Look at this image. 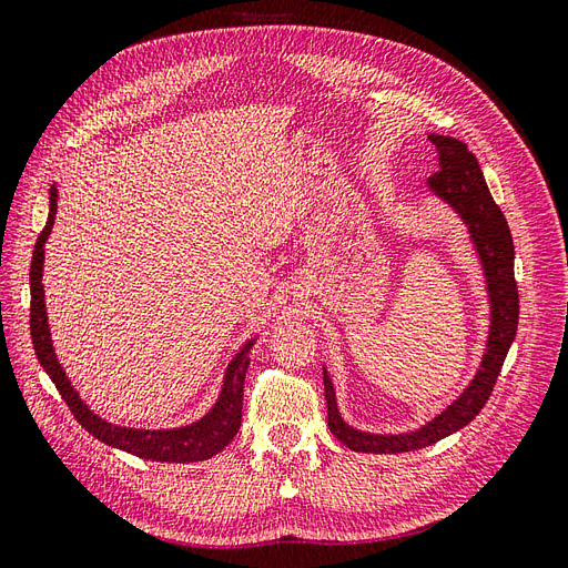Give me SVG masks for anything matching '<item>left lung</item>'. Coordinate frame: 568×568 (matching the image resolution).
Instances as JSON below:
<instances>
[{
  "label": "left lung",
  "instance_id": "8db88e82",
  "mask_svg": "<svg viewBox=\"0 0 568 568\" xmlns=\"http://www.w3.org/2000/svg\"><path fill=\"white\" fill-rule=\"evenodd\" d=\"M432 144L438 151V170L428 178V189L450 203L453 209L469 227L471 242L484 265L488 298H490V329L486 353L480 357V369L464 388L459 398L445 407L438 417L426 422L417 432L409 434H367L343 422L334 384L324 367V398H326V419H329L332 434L348 445L355 453H409L434 445L440 438L450 436L459 428L467 426L484 405L488 403L495 388L497 376L505 365L507 351L517 336L519 326V291L514 280V242L509 234V225L488 192V184L480 173L478 161L467 144L455 140V136L428 134Z\"/></svg>",
  "mask_w": 568,
  "mask_h": 568
}]
</instances>
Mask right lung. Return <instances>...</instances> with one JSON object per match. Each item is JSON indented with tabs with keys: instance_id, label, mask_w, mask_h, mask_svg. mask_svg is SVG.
<instances>
[{
	"instance_id": "add662e5",
	"label": "right lung",
	"mask_w": 568,
	"mask_h": 568,
	"mask_svg": "<svg viewBox=\"0 0 568 568\" xmlns=\"http://www.w3.org/2000/svg\"><path fill=\"white\" fill-rule=\"evenodd\" d=\"M57 186L49 189V217L47 225L38 236L36 251H32L30 263V336L32 346H36V355L40 359L42 369L49 374V379L57 384V390L65 405L71 407L73 417L78 424H82L84 432H90L101 443L111 445V448L125 450L130 455H136L142 459L153 462H201L211 459L217 455L225 445L236 436L239 426H242V405H244V379L248 369V351L255 343L251 338L246 346L236 353V357L230 363L225 372V384H222L220 398L213 405L209 415L201 417L199 422L182 426V428H128L115 426L82 403L78 390L68 382L63 367L59 365L54 346H51V334L47 324V311H44V286H42V265H44V244L54 227L57 217Z\"/></svg>"
}]
</instances>
